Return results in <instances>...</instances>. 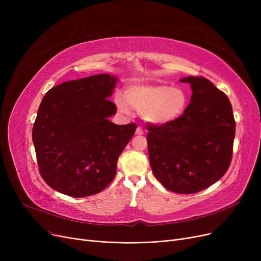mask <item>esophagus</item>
<instances>
[{
    "mask_svg": "<svg viewBox=\"0 0 261 261\" xmlns=\"http://www.w3.org/2000/svg\"><path fill=\"white\" fill-rule=\"evenodd\" d=\"M135 134L136 135H143L144 134V130L141 128V127H138L135 130Z\"/></svg>",
    "mask_w": 261,
    "mask_h": 261,
    "instance_id": "34e87169",
    "label": "esophagus"
}]
</instances>
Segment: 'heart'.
Returning <instances> with one entry per match:
<instances>
[{
    "label": "heart",
    "instance_id": "obj_1",
    "mask_svg": "<svg viewBox=\"0 0 261 261\" xmlns=\"http://www.w3.org/2000/svg\"><path fill=\"white\" fill-rule=\"evenodd\" d=\"M115 103L122 113L129 114L131 106L142 113L147 122L163 126L183 115L188 105V96L180 87L135 82L127 87L125 96H116Z\"/></svg>",
    "mask_w": 261,
    "mask_h": 261
}]
</instances>
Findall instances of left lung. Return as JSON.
Wrapping results in <instances>:
<instances>
[{"label":"left lung","instance_id":"obj_1","mask_svg":"<svg viewBox=\"0 0 261 261\" xmlns=\"http://www.w3.org/2000/svg\"><path fill=\"white\" fill-rule=\"evenodd\" d=\"M191 97L183 115L148 126L149 161L158 181L176 194H195L219 181L229 167L236 123L227 96L204 77L188 76Z\"/></svg>","mask_w":261,"mask_h":261}]
</instances>
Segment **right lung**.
Masks as SVG:
<instances>
[{"label": "right lung", "mask_w": 261, "mask_h": 261, "mask_svg": "<svg viewBox=\"0 0 261 261\" xmlns=\"http://www.w3.org/2000/svg\"><path fill=\"white\" fill-rule=\"evenodd\" d=\"M117 81L109 74L65 81L41 101L33 142L41 176L53 189L84 198L114 179L118 156L136 129L109 119L116 113L109 98Z\"/></svg>", "instance_id": "1"}]
</instances>
